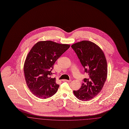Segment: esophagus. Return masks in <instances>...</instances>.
<instances>
[{
	"label": "esophagus",
	"mask_w": 129,
	"mask_h": 129,
	"mask_svg": "<svg viewBox=\"0 0 129 129\" xmlns=\"http://www.w3.org/2000/svg\"><path fill=\"white\" fill-rule=\"evenodd\" d=\"M62 81L63 82H71V80H66V79H64V80H62Z\"/></svg>",
	"instance_id": "1"
}]
</instances>
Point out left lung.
<instances>
[{
    "label": "left lung",
    "instance_id": "1",
    "mask_svg": "<svg viewBox=\"0 0 129 129\" xmlns=\"http://www.w3.org/2000/svg\"><path fill=\"white\" fill-rule=\"evenodd\" d=\"M72 48L84 68L88 78H84L81 87L74 90V95L87 101L96 97L102 89L107 78V62L103 51L97 45L88 41L74 43Z\"/></svg>",
    "mask_w": 129,
    "mask_h": 129
}]
</instances>
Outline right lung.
Returning <instances> with one entry per match:
<instances>
[{
	"label": "right lung",
	"mask_w": 129,
	"mask_h": 129,
	"mask_svg": "<svg viewBox=\"0 0 129 129\" xmlns=\"http://www.w3.org/2000/svg\"><path fill=\"white\" fill-rule=\"evenodd\" d=\"M69 44L48 41L36 43L25 61L24 72L26 84L35 96L41 99L52 96L59 85L52 78V71L57 59L69 48Z\"/></svg>",
	"instance_id": "add662e5"
}]
</instances>
